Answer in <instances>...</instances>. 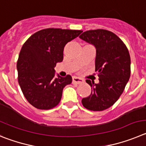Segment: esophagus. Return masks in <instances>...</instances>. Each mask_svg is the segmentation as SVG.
Masks as SVG:
<instances>
[{
	"label": "esophagus",
	"mask_w": 146,
	"mask_h": 146,
	"mask_svg": "<svg viewBox=\"0 0 146 146\" xmlns=\"http://www.w3.org/2000/svg\"><path fill=\"white\" fill-rule=\"evenodd\" d=\"M84 79L81 78H78V77H76V76H73V83L76 84H82L84 83Z\"/></svg>",
	"instance_id": "obj_1"
}]
</instances>
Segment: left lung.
I'll list each match as a JSON object with an SVG mask.
<instances>
[{"label":"left lung","instance_id":"1","mask_svg":"<svg viewBox=\"0 0 146 146\" xmlns=\"http://www.w3.org/2000/svg\"><path fill=\"white\" fill-rule=\"evenodd\" d=\"M79 37L95 46V71L99 77L98 84L86 80L92 92L81 102L90 111H104L119 100L129 79L128 48L115 33L104 29L85 31Z\"/></svg>","mask_w":146,"mask_h":146}]
</instances>
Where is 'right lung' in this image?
<instances>
[{
  "instance_id": "obj_1",
  "label": "right lung",
  "mask_w": 146,
  "mask_h": 146,
  "mask_svg": "<svg viewBox=\"0 0 146 146\" xmlns=\"http://www.w3.org/2000/svg\"><path fill=\"white\" fill-rule=\"evenodd\" d=\"M82 31L43 29L33 34L22 46L17 63L18 82L30 104L49 110L60 103L63 88L72 82L67 75L54 77V67L63 60L64 47Z\"/></svg>"
}]
</instances>
